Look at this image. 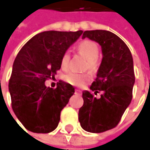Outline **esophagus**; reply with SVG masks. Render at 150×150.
Returning a JSON list of instances; mask_svg holds the SVG:
<instances>
[{"label": "esophagus", "instance_id": "34e87169", "mask_svg": "<svg viewBox=\"0 0 150 150\" xmlns=\"http://www.w3.org/2000/svg\"><path fill=\"white\" fill-rule=\"evenodd\" d=\"M75 93H76L81 94V91H80V90H78V89H76V90H75Z\"/></svg>", "mask_w": 150, "mask_h": 150}]
</instances>
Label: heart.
I'll return each instance as SVG.
<instances>
[{
    "label": "heart",
    "mask_w": 150,
    "mask_h": 150,
    "mask_svg": "<svg viewBox=\"0 0 150 150\" xmlns=\"http://www.w3.org/2000/svg\"><path fill=\"white\" fill-rule=\"evenodd\" d=\"M77 49L79 52H81L88 59V66H89V68L95 69L98 65L97 58L99 57V52H100L97 44L91 40H84V41H81L77 45ZM69 61H70V54L69 51H66L62 54L61 58V67L63 69H67L69 68ZM63 78L65 81H67L68 83L80 87L85 84L88 81L90 80L91 75L89 73L69 71L64 75Z\"/></svg>",
    "instance_id": "b5f03b06"
}]
</instances>
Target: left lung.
Masks as SVG:
<instances>
[{
  "label": "left lung",
  "mask_w": 150,
  "mask_h": 150,
  "mask_svg": "<svg viewBox=\"0 0 150 150\" xmlns=\"http://www.w3.org/2000/svg\"><path fill=\"white\" fill-rule=\"evenodd\" d=\"M82 38L101 45L103 58L90 87L92 92H82L79 121L86 131L101 133L115 128L130 104L135 83L133 59L126 44L109 31H85ZM98 93L100 97L95 96Z\"/></svg>",
  "instance_id": "8db88e82"
}]
</instances>
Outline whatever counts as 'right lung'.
Returning <instances> with one entry per match:
<instances>
[{
  "label": "right lung",
  "instance_id": "obj_1",
  "mask_svg": "<svg viewBox=\"0 0 150 150\" xmlns=\"http://www.w3.org/2000/svg\"><path fill=\"white\" fill-rule=\"evenodd\" d=\"M82 33L43 32L33 37L19 51L8 88L13 111L26 129L49 133L57 127L62 110L75 88L63 81L51 88L45 82L55 77L61 69L62 54Z\"/></svg>",
  "mask_w": 150,
  "mask_h": 150
}]
</instances>
